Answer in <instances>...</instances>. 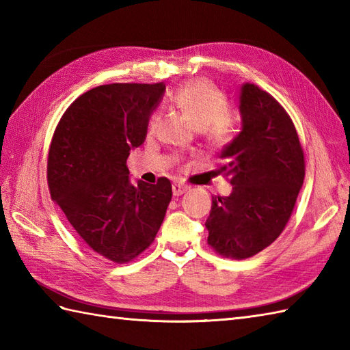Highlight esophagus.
Here are the masks:
<instances>
[{
	"label": "esophagus",
	"mask_w": 350,
	"mask_h": 350,
	"mask_svg": "<svg viewBox=\"0 0 350 350\" xmlns=\"http://www.w3.org/2000/svg\"><path fill=\"white\" fill-rule=\"evenodd\" d=\"M187 189H188V187H185V185H182V183H173V196H176V197L182 196L183 192H187Z\"/></svg>",
	"instance_id": "1"
}]
</instances>
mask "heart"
<instances>
[{"label": "heart", "instance_id": "heart-1", "mask_svg": "<svg viewBox=\"0 0 350 350\" xmlns=\"http://www.w3.org/2000/svg\"><path fill=\"white\" fill-rule=\"evenodd\" d=\"M171 102L202 131L207 143L226 146L239 131L241 117L228 108L226 93L206 79H191L171 94ZM161 120L158 111L148 118V132H154Z\"/></svg>", "mask_w": 350, "mask_h": 350}]
</instances>
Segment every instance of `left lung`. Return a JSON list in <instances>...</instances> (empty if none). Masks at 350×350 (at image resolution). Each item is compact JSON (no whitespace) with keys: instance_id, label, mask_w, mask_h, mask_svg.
I'll return each mask as SVG.
<instances>
[{"instance_id":"left-lung-1","label":"left lung","mask_w":350,"mask_h":350,"mask_svg":"<svg viewBox=\"0 0 350 350\" xmlns=\"http://www.w3.org/2000/svg\"><path fill=\"white\" fill-rule=\"evenodd\" d=\"M242 131L221 152L218 173L233 185L212 197L207 243L219 256L243 260L277 239L292 217L306 161L292 118L254 84L241 88Z\"/></svg>"}]
</instances>
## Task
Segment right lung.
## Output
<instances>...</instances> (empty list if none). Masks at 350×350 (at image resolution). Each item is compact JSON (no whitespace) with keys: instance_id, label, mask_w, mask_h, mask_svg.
Instances as JSON below:
<instances>
[{"instance_id":"right-lung-1","label":"right lung","mask_w":350,"mask_h":350,"mask_svg":"<svg viewBox=\"0 0 350 350\" xmlns=\"http://www.w3.org/2000/svg\"><path fill=\"white\" fill-rule=\"evenodd\" d=\"M165 84L99 85L70 103L48 153V187L88 247L129 263L150 247L171 202V182H129L132 148L144 143L148 118Z\"/></svg>"}]
</instances>
